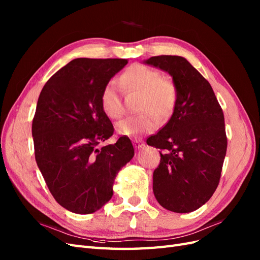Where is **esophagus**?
Instances as JSON below:
<instances>
[{
	"instance_id": "obj_1",
	"label": "esophagus",
	"mask_w": 260,
	"mask_h": 260,
	"mask_svg": "<svg viewBox=\"0 0 260 260\" xmlns=\"http://www.w3.org/2000/svg\"><path fill=\"white\" fill-rule=\"evenodd\" d=\"M133 146L136 147V149H140L141 147L144 146V142H142V141H140V140H136L135 142H133Z\"/></svg>"
}]
</instances>
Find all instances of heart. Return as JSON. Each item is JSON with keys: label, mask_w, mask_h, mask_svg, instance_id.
Here are the masks:
<instances>
[{"label": "heart", "mask_w": 260, "mask_h": 260, "mask_svg": "<svg viewBox=\"0 0 260 260\" xmlns=\"http://www.w3.org/2000/svg\"><path fill=\"white\" fill-rule=\"evenodd\" d=\"M122 84L130 91L141 95L137 116L127 117L117 122L116 131L119 136L135 138L151 133L158 128V118L167 119L175 111L178 91L175 83L161 77L159 72L145 65L130 66L121 76ZM101 106L104 114L117 119L122 115V105L117 83L107 82L101 92Z\"/></svg>", "instance_id": "1"}]
</instances>
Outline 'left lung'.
Returning a JSON list of instances; mask_svg holds the SVG:
<instances>
[{
  "label": "left lung",
  "instance_id": "8db88e82",
  "mask_svg": "<svg viewBox=\"0 0 260 260\" xmlns=\"http://www.w3.org/2000/svg\"><path fill=\"white\" fill-rule=\"evenodd\" d=\"M172 77L178 100L169 121L146 143L162 149L153 191L170 211L191 212L218 186L226 153L224 117L209 82L184 57L160 55L144 60Z\"/></svg>",
  "mask_w": 260,
  "mask_h": 260
}]
</instances>
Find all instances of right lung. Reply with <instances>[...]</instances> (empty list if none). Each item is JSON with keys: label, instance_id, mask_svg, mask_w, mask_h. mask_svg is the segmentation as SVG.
Masks as SVG:
<instances>
[{"label": "right lung", "instance_id": "right-lung-1", "mask_svg": "<svg viewBox=\"0 0 260 260\" xmlns=\"http://www.w3.org/2000/svg\"><path fill=\"white\" fill-rule=\"evenodd\" d=\"M127 64L122 58H76L50 78L39 96L32 120L36 161L55 201L75 214L103 207L117 174L135 155L128 137L99 146L114 133L101 92Z\"/></svg>", "mask_w": 260, "mask_h": 260}]
</instances>
